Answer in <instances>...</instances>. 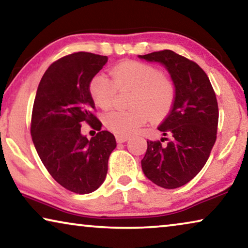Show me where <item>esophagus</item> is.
I'll return each mask as SVG.
<instances>
[{"label":"esophagus","instance_id":"34e87169","mask_svg":"<svg viewBox=\"0 0 248 248\" xmlns=\"http://www.w3.org/2000/svg\"><path fill=\"white\" fill-rule=\"evenodd\" d=\"M116 139L118 142H125L127 140H129V136H121V135H117Z\"/></svg>","mask_w":248,"mask_h":248}]
</instances>
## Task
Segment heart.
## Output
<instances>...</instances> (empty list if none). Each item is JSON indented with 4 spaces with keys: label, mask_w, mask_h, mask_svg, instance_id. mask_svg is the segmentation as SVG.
<instances>
[{
    "label": "heart",
    "mask_w": 248,
    "mask_h": 248,
    "mask_svg": "<svg viewBox=\"0 0 248 248\" xmlns=\"http://www.w3.org/2000/svg\"><path fill=\"white\" fill-rule=\"evenodd\" d=\"M92 78L89 91L95 106L110 109L116 100L117 90H134L124 111H111L105 116V124L116 135L128 136L137 132L151 118L160 120L170 112L175 102V87L159 69L137 61L118 64L110 72Z\"/></svg>",
    "instance_id": "1"
}]
</instances>
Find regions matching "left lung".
<instances>
[{"instance_id":"obj_1","label":"left lung","mask_w":248,"mask_h":248,"mask_svg":"<svg viewBox=\"0 0 248 248\" xmlns=\"http://www.w3.org/2000/svg\"><path fill=\"white\" fill-rule=\"evenodd\" d=\"M138 57L164 65L175 87L172 108L158 127L170 139L161 138V141L168 140L166 145L148 140L142 171L157 186L182 187L202 170L216 141V94L204 70L171 50Z\"/></svg>"}]
</instances>
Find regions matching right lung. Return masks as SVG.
<instances>
[{
	"label": "right lung",
	"instance_id": "add662e5",
	"mask_svg": "<svg viewBox=\"0 0 248 248\" xmlns=\"http://www.w3.org/2000/svg\"><path fill=\"white\" fill-rule=\"evenodd\" d=\"M108 58L77 52L51 64L40 81L32 110L31 135L40 159L57 183L77 194H90L105 182L108 159L116 148L111 132L102 130L92 111L89 86ZM86 121L99 130L88 140Z\"/></svg>",
	"mask_w": 248,
	"mask_h": 248
}]
</instances>
